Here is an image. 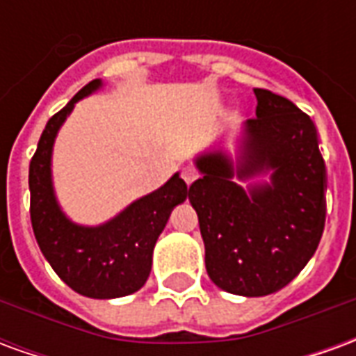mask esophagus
<instances>
[{"label": "esophagus", "mask_w": 356, "mask_h": 356, "mask_svg": "<svg viewBox=\"0 0 356 356\" xmlns=\"http://www.w3.org/2000/svg\"><path fill=\"white\" fill-rule=\"evenodd\" d=\"M181 177L185 181L186 185H193L194 181L198 179V171L194 170L193 165H185L183 170H181Z\"/></svg>", "instance_id": "34e87169"}]
</instances>
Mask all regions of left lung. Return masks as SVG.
Masks as SVG:
<instances>
[{
	"mask_svg": "<svg viewBox=\"0 0 356 356\" xmlns=\"http://www.w3.org/2000/svg\"><path fill=\"white\" fill-rule=\"evenodd\" d=\"M254 93L255 118L242 124L236 160L221 143L204 150L194 158L202 177L188 188L211 282L246 298L290 284L326 221V165L313 120L280 95Z\"/></svg>",
	"mask_w": 356,
	"mask_h": 356,
	"instance_id": "obj_1",
	"label": "left lung"
}]
</instances>
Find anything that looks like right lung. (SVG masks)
Returning a JSON list of instances; mask_svg holds the SVG:
<instances>
[{"mask_svg": "<svg viewBox=\"0 0 356 356\" xmlns=\"http://www.w3.org/2000/svg\"><path fill=\"white\" fill-rule=\"evenodd\" d=\"M101 88V80L89 81L45 125L30 162V217L38 246L63 282L86 298L116 299L145 286L156 240L173 208L186 200L188 188L175 173L101 225H78L66 216L53 186V147L76 102Z\"/></svg>", "mask_w": 356, "mask_h": 356, "instance_id": "obj_1", "label": "right lung"}]
</instances>
